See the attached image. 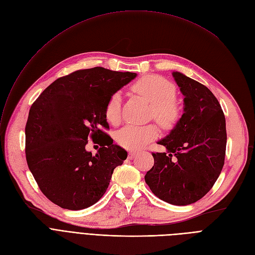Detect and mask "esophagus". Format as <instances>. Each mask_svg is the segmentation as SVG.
Instances as JSON below:
<instances>
[{
    "instance_id": "1",
    "label": "esophagus",
    "mask_w": 255,
    "mask_h": 255,
    "mask_svg": "<svg viewBox=\"0 0 255 255\" xmlns=\"http://www.w3.org/2000/svg\"><path fill=\"white\" fill-rule=\"evenodd\" d=\"M137 154H138V153H137L136 151H129V152H128V159H129V160H132Z\"/></svg>"
}]
</instances>
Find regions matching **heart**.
<instances>
[{"label": "heart", "instance_id": "1", "mask_svg": "<svg viewBox=\"0 0 255 255\" xmlns=\"http://www.w3.org/2000/svg\"><path fill=\"white\" fill-rule=\"evenodd\" d=\"M132 90L151 104L154 119L164 128H171L179 117V107L174 101L176 88L167 79L149 75L138 80L132 85ZM105 116L110 124L116 125L121 117V96L119 92L113 93L106 103ZM159 135L154 125L127 126L116 135L117 143L127 149L138 150L143 148Z\"/></svg>", "mask_w": 255, "mask_h": 255}]
</instances>
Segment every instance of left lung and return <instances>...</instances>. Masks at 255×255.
<instances>
[{"mask_svg":"<svg viewBox=\"0 0 255 255\" xmlns=\"http://www.w3.org/2000/svg\"><path fill=\"white\" fill-rule=\"evenodd\" d=\"M172 76L184 95V113L169 135L157 142L167 151L152 153L154 164L145 183L160 199L188 205L201 199L222 171L225 116L208 87L178 71Z\"/></svg>","mask_w":255,"mask_h":255,"instance_id":"obj_1","label":"left lung"}]
</instances>
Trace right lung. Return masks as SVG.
<instances>
[{
	"label": "right lung",
	"instance_id": "right-lung-1",
	"mask_svg": "<svg viewBox=\"0 0 255 255\" xmlns=\"http://www.w3.org/2000/svg\"><path fill=\"white\" fill-rule=\"evenodd\" d=\"M137 77L93 67L59 78L31 106L26 125V159L41 192L60 208L79 211L98 202L128 152L107 135L106 103ZM102 146L86 150L88 139Z\"/></svg>",
	"mask_w": 255,
	"mask_h": 255
}]
</instances>
